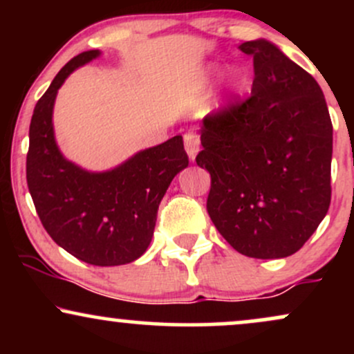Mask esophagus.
Segmentation results:
<instances>
[{"instance_id":"34e87169","label":"esophagus","mask_w":354,"mask_h":354,"mask_svg":"<svg viewBox=\"0 0 354 354\" xmlns=\"http://www.w3.org/2000/svg\"><path fill=\"white\" fill-rule=\"evenodd\" d=\"M200 135H196V133H186L185 135V148H186V153H188L189 160L193 161L194 158H196L198 151H200Z\"/></svg>"}]
</instances>
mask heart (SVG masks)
<instances>
[{"mask_svg": "<svg viewBox=\"0 0 354 354\" xmlns=\"http://www.w3.org/2000/svg\"><path fill=\"white\" fill-rule=\"evenodd\" d=\"M213 73H214V75H219V68L218 66L213 68ZM245 84H246V76L238 70L231 71L228 75V80H226V86H228V91L233 93V95H238V93H241L243 89H245Z\"/></svg>", "mask_w": 354, "mask_h": 354, "instance_id": "b5f03b06", "label": "heart"}]
</instances>
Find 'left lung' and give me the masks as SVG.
<instances>
[{"label": "left lung", "mask_w": 354, "mask_h": 354, "mask_svg": "<svg viewBox=\"0 0 354 354\" xmlns=\"http://www.w3.org/2000/svg\"><path fill=\"white\" fill-rule=\"evenodd\" d=\"M253 56L251 96L205 116L196 163L211 174L206 208L238 253H296L331 201L333 124L319 84L266 39Z\"/></svg>", "instance_id": "obj_1"}]
</instances>
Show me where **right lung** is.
I'll return each instance as SVG.
<instances>
[{"label":"right lung","instance_id":"right-lung-1","mask_svg":"<svg viewBox=\"0 0 354 354\" xmlns=\"http://www.w3.org/2000/svg\"><path fill=\"white\" fill-rule=\"evenodd\" d=\"M100 55L89 50L75 56L36 103L26 181L36 213L56 245L89 265L120 266L148 250L158 206L173 178L188 166V154L180 135L103 173L86 171L61 154L53 129L58 89L76 68Z\"/></svg>","mask_w":354,"mask_h":354}]
</instances>
